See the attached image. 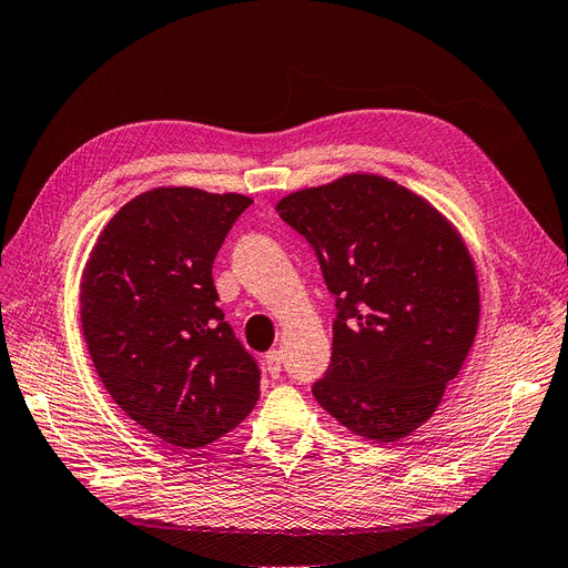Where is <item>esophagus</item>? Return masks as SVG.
Masks as SVG:
<instances>
[{"label":"esophagus","instance_id":"esophagus-1","mask_svg":"<svg viewBox=\"0 0 568 568\" xmlns=\"http://www.w3.org/2000/svg\"><path fill=\"white\" fill-rule=\"evenodd\" d=\"M282 351L280 348H273L270 351V354L265 356V372L270 374V376H280V372H282Z\"/></svg>","mask_w":568,"mask_h":568}]
</instances>
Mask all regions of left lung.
<instances>
[{
    "instance_id": "8db88e82",
    "label": "left lung",
    "mask_w": 568,
    "mask_h": 568,
    "mask_svg": "<svg viewBox=\"0 0 568 568\" xmlns=\"http://www.w3.org/2000/svg\"><path fill=\"white\" fill-rule=\"evenodd\" d=\"M337 295L333 358L312 388L358 437L393 444L437 412L480 316L463 235L412 189L348 173L277 203Z\"/></svg>"
}]
</instances>
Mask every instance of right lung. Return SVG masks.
<instances>
[{
	"label": "right lung",
	"instance_id": "add662e5",
	"mask_svg": "<svg viewBox=\"0 0 568 568\" xmlns=\"http://www.w3.org/2000/svg\"><path fill=\"white\" fill-rule=\"evenodd\" d=\"M242 194L156 186L124 203L80 280V323L118 407L154 437L203 448L245 420L261 372L217 307L212 263Z\"/></svg>",
	"mask_w": 568,
	"mask_h": 568
}]
</instances>
